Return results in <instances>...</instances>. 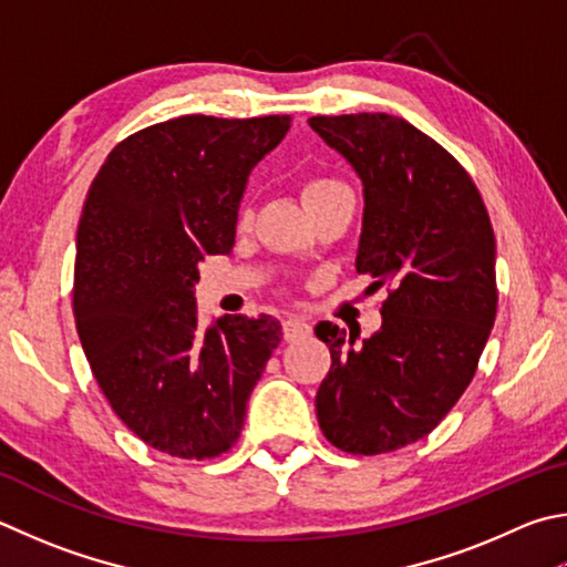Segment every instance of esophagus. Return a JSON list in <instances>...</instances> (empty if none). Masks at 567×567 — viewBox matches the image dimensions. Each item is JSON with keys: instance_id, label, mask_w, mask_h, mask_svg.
I'll return each mask as SVG.
<instances>
[{"instance_id": "1", "label": "esophagus", "mask_w": 567, "mask_h": 567, "mask_svg": "<svg viewBox=\"0 0 567 567\" xmlns=\"http://www.w3.org/2000/svg\"><path fill=\"white\" fill-rule=\"evenodd\" d=\"M310 332H312L310 324L302 322V319H297V317H287L282 322V334H285L287 342H297V339H302Z\"/></svg>"}]
</instances>
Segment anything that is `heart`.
I'll list each match as a JSON object with an SVG mask.
<instances>
[{
    "label": "heart",
    "mask_w": 567,
    "mask_h": 567,
    "mask_svg": "<svg viewBox=\"0 0 567 567\" xmlns=\"http://www.w3.org/2000/svg\"><path fill=\"white\" fill-rule=\"evenodd\" d=\"M342 190H349L342 181H334V178H312V181L305 183L302 195H305L307 208H310V205H315V203H319V200H324V198H329V195H334V193H342ZM250 218H252V210L248 208V205H245L243 213H240V223H250Z\"/></svg>",
    "instance_id": "heart-1"
}]
</instances>
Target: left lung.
I'll use <instances>...</instances> for the list:
<instances>
[{
  "label": "left lung",
  "instance_id": "1",
  "mask_svg": "<svg viewBox=\"0 0 567 567\" xmlns=\"http://www.w3.org/2000/svg\"><path fill=\"white\" fill-rule=\"evenodd\" d=\"M310 126L364 185L357 272L389 287L382 327L319 322L332 367L319 429L347 454H386L431 434L476 374L496 319V238L461 163L389 113L312 116Z\"/></svg>",
  "mask_w": 567,
  "mask_h": 567
}]
</instances>
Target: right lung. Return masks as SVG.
<instances>
[{"instance_id":"1","label":"right lung","mask_w":567,"mask_h":567,"mask_svg":"<svg viewBox=\"0 0 567 567\" xmlns=\"http://www.w3.org/2000/svg\"><path fill=\"white\" fill-rule=\"evenodd\" d=\"M290 116H181L109 153L76 233L74 317L96 382L133 434L163 454L215 458L280 344L270 315L198 327L205 255H228L250 171Z\"/></svg>"}]
</instances>
